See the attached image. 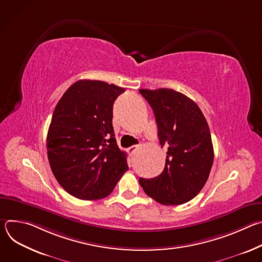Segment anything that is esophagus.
Here are the masks:
<instances>
[{"mask_svg":"<svg viewBox=\"0 0 262 262\" xmlns=\"http://www.w3.org/2000/svg\"><path fill=\"white\" fill-rule=\"evenodd\" d=\"M138 149V145H133V146H130V147H128L127 148V152L129 154V155H133L136 150Z\"/></svg>","mask_w":262,"mask_h":262,"instance_id":"34e87169","label":"esophagus"}]
</instances>
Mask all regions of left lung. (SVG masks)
<instances>
[{
  "mask_svg": "<svg viewBox=\"0 0 262 262\" xmlns=\"http://www.w3.org/2000/svg\"><path fill=\"white\" fill-rule=\"evenodd\" d=\"M152 107L161 146H167L164 171L140 178L144 192L163 205L189 202L203 189L212 163L213 147L207 121L197 103L173 89H140Z\"/></svg>",
  "mask_w": 262,
  "mask_h": 262,
  "instance_id": "1",
  "label": "left lung"
}]
</instances>
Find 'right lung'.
Segmentation results:
<instances>
[{"label": "right lung", "mask_w": 262, "mask_h": 262, "mask_svg": "<svg viewBox=\"0 0 262 262\" xmlns=\"http://www.w3.org/2000/svg\"><path fill=\"white\" fill-rule=\"evenodd\" d=\"M124 91L102 81L80 80L55 107L47 138L48 158L57 181L73 197L104 198L128 170L112 123L114 101Z\"/></svg>", "instance_id": "add662e5"}]
</instances>
